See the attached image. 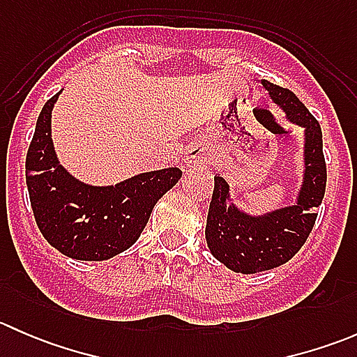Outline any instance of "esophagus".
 <instances>
[{
    "mask_svg": "<svg viewBox=\"0 0 357 357\" xmlns=\"http://www.w3.org/2000/svg\"><path fill=\"white\" fill-rule=\"evenodd\" d=\"M185 164L188 169H195V167H200V165H204L205 164L204 152H202L200 149H192L185 155Z\"/></svg>",
    "mask_w": 357,
    "mask_h": 357,
    "instance_id": "1",
    "label": "esophagus"
}]
</instances>
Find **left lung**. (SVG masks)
Here are the masks:
<instances>
[{
	"label": "left lung",
	"instance_id": "obj_1",
	"mask_svg": "<svg viewBox=\"0 0 357 357\" xmlns=\"http://www.w3.org/2000/svg\"><path fill=\"white\" fill-rule=\"evenodd\" d=\"M273 102L287 117L305 129L304 183L297 204L266 215H248L228 205L229 186L214 176V192L208 205L205 238L212 255L231 271L252 275L268 271L290 261L307 240L325 197L326 162L319 122L290 89L262 81Z\"/></svg>",
	"mask_w": 357,
	"mask_h": 357
}]
</instances>
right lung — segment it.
Listing matches in <instances>:
<instances>
[{
    "label": "right lung",
    "mask_w": 357,
    "mask_h": 357,
    "mask_svg": "<svg viewBox=\"0 0 357 357\" xmlns=\"http://www.w3.org/2000/svg\"><path fill=\"white\" fill-rule=\"evenodd\" d=\"M48 100L36 122L25 157V181L36 225L50 245L79 261H105L128 250L149 222L153 207L181 178V169L143 172L115 186H89L59 164L52 143Z\"/></svg>",
    "instance_id": "right-lung-1"
}]
</instances>
